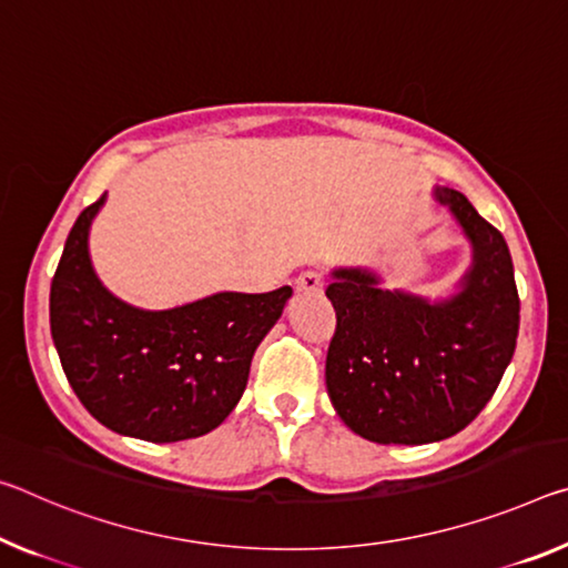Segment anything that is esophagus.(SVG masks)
<instances>
[{
  "instance_id": "1",
  "label": "esophagus",
  "mask_w": 568,
  "mask_h": 568,
  "mask_svg": "<svg viewBox=\"0 0 568 568\" xmlns=\"http://www.w3.org/2000/svg\"><path fill=\"white\" fill-rule=\"evenodd\" d=\"M295 291L305 293V295H318V293H323V277L318 273H313V270H308V273H301L298 281H295Z\"/></svg>"
}]
</instances>
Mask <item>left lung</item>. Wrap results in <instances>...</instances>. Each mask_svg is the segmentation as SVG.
Returning <instances> with one entry per match:
<instances>
[{
	"instance_id": "obj_1",
	"label": "left lung",
	"mask_w": 568,
	"mask_h": 568,
	"mask_svg": "<svg viewBox=\"0 0 568 568\" xmlns=\"http://www.w3.org/2000/svg\"><path fill=\"white\" fill-rule=\"evenodd\" d=\"M473 242L460 293L429 303L384 291L364 267L333 273L336 311L326 386L344 425L379 445H425L453 437L498 389L520 326V301L506 240L467 196L437 186Z\"/></svg>"
}]
</instances>
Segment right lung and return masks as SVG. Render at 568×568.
Returning <instances> with one entry per match:
<instances>
[{
  "instance_id": "obj_1",
  "label": "right lung",
  "mask_w": 568,
  "mask_h": 568,
  "mask_svg": "<svg viewBox=\"0 0 568 568\" xmlns=\"http://www.w3.org/2000/svg\"><path fill=\"white\" fill-rule=\"evenodd\" d=\"M85 206L50 285V331L62 372L108 429L179 443L220 427L247 386L250 362L293 287L217 293L169 311H141L105 291L88 255Z\"/></svg>"
}]
</instances>
